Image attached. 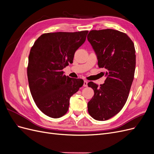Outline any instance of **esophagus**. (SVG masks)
<instances>
[{"instance_id": "1", "label": "esophagus", "mask_w": 154, "mask_h": 154, "mask_svg": "<svg viewBox=\"0 0 154 154\" xmlns=\"http://www.w3.org/2000/svg\"><path fill=\"white\" fill-rule=\"evenodd\" d=\"M87 83H88L87 81L85 80H84V82H83V87H87Z\"/></svg>"}]
</instances>
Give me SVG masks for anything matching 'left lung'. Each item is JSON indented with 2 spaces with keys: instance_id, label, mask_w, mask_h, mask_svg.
I'll return each instance as SVG.
<instances>
[{
  "instance_id": "1",
  "label": "left lung",
  "mask_w": 154,
  "mask_h": 154,
  "mask_svg": "<svg viewBox=\"0 0 154 154\" xmlns=\"http://www.w3.org/2000/svg\"><path fill=\"white\" fill-rule=\"evenodd\" d=\"M87 39L106 76L100 87L88 83L94 92L88 112L94 119L105 121L119 113L128 99L136 69V50L128 36L117 30H92Z\"/></svg>"
}]
</instances>
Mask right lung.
I'll list each match as a JSON object with an SVG mask.
<instances>
[{
  "label": "right lung",
  "instance_id": "1",
  "mask_svg": "<svg viewBox=\"0 0 154 154\" xmlns=\"http://www.w3.org/2000/svg\"><path fill=\"white\" fill-rule=\"evenodd\" d=\"M88 32L44 33L31 49L27 69L31 94L37 107L50 118L66 114L70 97L83 85L82 79L66 76L62 69L72 62Z\"/></svg>",
  "mask_w": 154,
  "mask_h": 154
}]
</instances>
